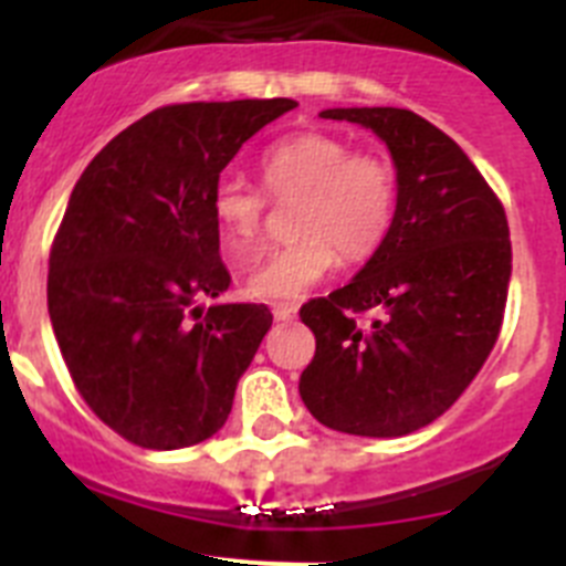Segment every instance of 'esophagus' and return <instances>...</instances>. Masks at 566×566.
<instances>
[{
  "instance_id": "1",
  "label": "esophagus",
  "mask_w": 566,
  "mask_h": 566,
  "mask_svg": "<svg viewBox=\"0 0 566 566\" xmlns=\"http://www.w3.org/2000/svg\"><path fill=\"white\" fill-rule=\"evenodd\" d=\"M272 314L274 319H280V323H289V319L297 317V303H274Z\"/></svg>"
}]
</instances>
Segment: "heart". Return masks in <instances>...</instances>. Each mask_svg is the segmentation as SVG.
Returning <instances> with one entry per match:
<instances>
[{
	"mask_svg": "<svg viewBox=\"0 0 566 566\" xmlns=\"http://www.w3.org/2000/svg\"><path fill=\"white\" fill-rule=\"evenodd\" d=\"M263 190L243 175H223L212 187V214L223 247L249 260L263 243L269 196L294 198L297 238L272 249L247 280L260 300H297L339 263H363L388 240L397 218V169L377 153L354 149L332 133H297L263 153Z\"/></svg>",
	"mask_w": 566,
	"mask_h": 566,
	"instance_id": "obj_1",
	"label": "heart"
}]
</instances>
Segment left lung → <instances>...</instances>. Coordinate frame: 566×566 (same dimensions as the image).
Segmentation results:
<instances>
[{
  "instance_id": "8db88e82",
  "label": "left lung",
  "mask_w": 566,
  "mask_h": 566,
  "mask_svg": "<svg viewBox=\"0 0 566 566\" xmlns=\"http://www.w3.org/2000/svg\"><path fill=\"white\" fill-rule=\"evenodd\" d=\"M363 124L397 164V218L348 286L300 308L317 352L300 397L354 437H405L442 417L482 371L507 306V214L453 138L399 107L323 109ZM378 317L359 321L358 314Z\"/></svg>"
}]
</instances>
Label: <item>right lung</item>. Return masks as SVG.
Returning <instances> with one entry per match:
<instances>
[{
    "mask_svg": "<svg viewBox=\"0 0 566 566\" xmlns=\"http://www.w3.org/2000/svg\"><path fill=\"white\" fill-rule=\"evenodd\" d=\"M292 98L167 104L87 164L50 247L48 312L90 411L138 448L175 451L218 433L272 328L229 289L212 187Z\"/></svg>",
    "mask_w": 566,
    "mask_h": 566,
    "instance_id": "add662e5",
    "label": "right lung"
}]
</instances>
